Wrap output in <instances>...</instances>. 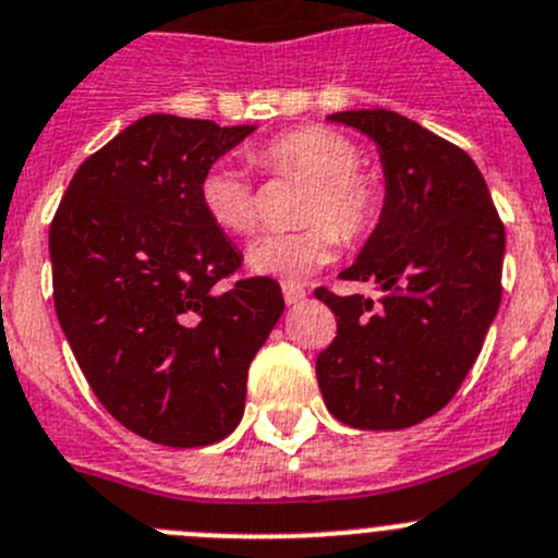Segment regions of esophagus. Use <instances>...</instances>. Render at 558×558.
<instances>
[{
  "label": "esophagus",
  "instance_id": "esophagus-1",
  "mask_svg": "<svg viewBox=\"0 0 558 558\" xmlns=\"http://www.w3.org/2000/svg\"><path fill=\"white\" fill-rule=\"evenodd\" d=\"M283 300H286V303H289V305L303 303V300H305L303 283H294V280H286V283H283Z\"/></svg>",
  "mask_w": 558,
  "mask_h": 558
}]
</instances>
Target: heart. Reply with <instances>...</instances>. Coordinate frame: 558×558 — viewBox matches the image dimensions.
I'll list each match as a JSON object with an SVG mask.
<instances>
[{
    "label": "heart",
    "instance_id": "obj_1",
    "mask_svg": "<svg viewBox=\"0 0 558 558\" xmlns=\"http://www.w3.org/2000/svg\"><path fill=\"white\" fill-rule=\"evenodd\" d=\"M357 148L325 126H300L250 150V161L272 175L311 181L296 231L264 233L247 250L255 275L303 280L327 267L338 253V231L347 239L366 236L379 217L377 181L357 168ZM203 215L226 233H250L258 226V195L242 170L215 161L197 184Z\"/></svg>",
    "mask_w": 558,
    "mask_h": 558
}]
</instances>
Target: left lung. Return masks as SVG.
I'll return each instance as SVG.
<instances>
[{"label": "left lung", "mask_w": 558, "mask_h": 558, "mask_svg": "<svg viewBox=\"0 0 558 558\" xmlns=\"http://www.w3.org/2000/svg\"><path fill=\"white\" fill-rule=\"evenodd\" d=\"M377 145L379 222L343 280L383 296L316 289L338 336L316 357L327 410L355 429H404L446 408L501 305L504 226L471 156L390 109L332 112Z\"/></svg>", "instance_id": "1"}]
</instances>
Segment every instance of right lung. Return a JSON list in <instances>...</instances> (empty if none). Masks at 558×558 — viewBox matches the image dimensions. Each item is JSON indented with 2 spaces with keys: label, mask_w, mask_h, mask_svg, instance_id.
<instances>
[{
  "label": "right lung",
  "mask_w": 558,
  "mask_h": 558,
  "mask_svg": "<svg viewBox=\"0 0 558 558\" xmlns=\"http://www.w3.org/2000/svg\"><path fill=\"white\" fill-rule=\"evenodd\" d=\"M255 126L145 114L85 159L49 228L54 308L98 402L150 444L231 435L247 368L283 314L203 215L197 184Z\"/></svg>",
  "instance_id": "add662e5"
}]
</instances>
